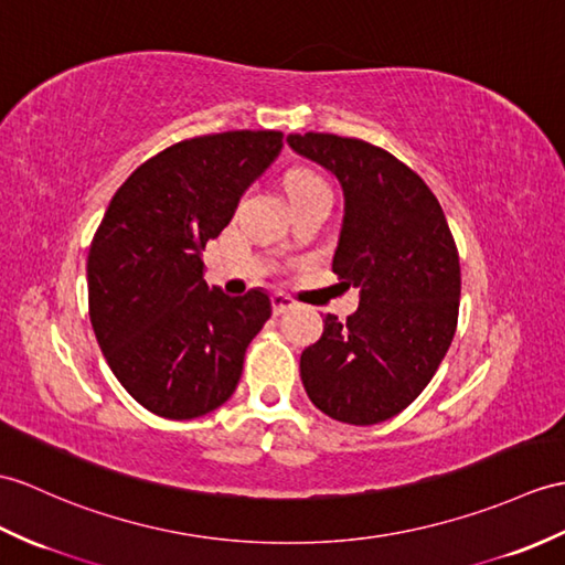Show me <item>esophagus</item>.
<instances>
[{"label":"esophagus","mask_w":565,"mask_h":565,"mask_svg":"<svg viewBox=\"0 0 565 565\" xmlns=\"http://www.w3.org/2000/svg\"><path fill=\"white\" fill-rule=\"evenodd\" d=\"M288 308H294V300L291 298L284 296V294H271V310H274V315H281Z\"/></svg>","instance_id":"34e87169"}]
</instances>
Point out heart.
Segmentation results:
<instances>
[{
  "mask_svg": "<svg viewBox=\"0 0 565 565\" xmlns=\"http://www.w3.org/2000/svg\"><path fill=\"white\" fill-rule=\"evenodd\" d=\"M286 190L291 196H298L308 192H322L330 188H327V182L320 175L310 173V170H294V173L286 175Z\"/></svg>",
  "mask_w": 565,
  "mask_h": 565,
  "instance_id": "1",
  "label": "heart"
}]
</instances>
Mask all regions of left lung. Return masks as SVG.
Listing matches in <instances>:
<instances>
[{"instance_id":"left-lung-1","label":"left lung","mask_w":565,"mask_h":565,"mask_svg":"<svg viewBox=\"0 0 565 565\" xmlns=\"http://www.w3.org/2000/svg\"><path fill=\"white\" fill-rule=\"evenodd\" d=\"M344 190L332 271L359 288V310L324 315L300 356L310 402L327 416L373 426L406 409L436 375L460 312V255L436 194L390 151L363 139L288 135Z\"/></svg>"}]
</instances>
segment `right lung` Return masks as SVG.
<instances>
[{
    "mask_svg": "<svg viewBox=\"0 0 565 565\" xmlns=\"http://www.w3.org/2000/svg\"><path fill=\"white\" fill-rule=\"evenodd\" d=\"M281 147L274 129L182 139L122 182L90 241L88 315L98 347L120 385L156 416H204L238 387L245 349L271 303L262 291L231 298L209 288L202 253Z\"/></svg>",
    "mask_w": 565,
    "mask_h": 565,
    "instance_id": "add662e5",
    "label": "right lung"
}]
</instances>
